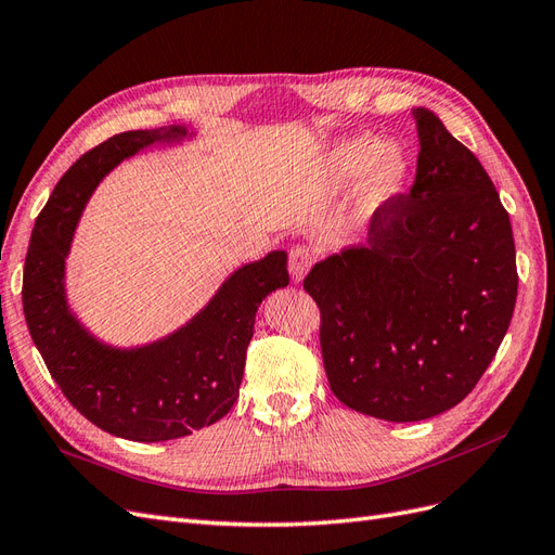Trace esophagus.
<instances>
[{"label":"esophagus","instance_id":"obj_1","mask_svg":"<svg viewBox=\"0 0 555 555\" xmlns=\"http://www.w3.org/2000/svg\"><path fill=\"white\" fill-rule=\"evenodd\" d=\"M312 263H314L312 249H308V247H294L289 251V273H292V280L296 284L304 282V278L308 275V271L312 268Z\"/></svg>","mask_w":555,"mask_h":555}]
</instances>
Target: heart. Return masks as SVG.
<instances>
[{
    "instance_id": "heart-1",
    "label": "heart",
    "mask_w": 555,
    "mask_h": 555,
    "mask_svg": "<svg viewBox=\"0 0 555 555\" xmlns=\"http://www.w3.org/2000/svg\"><path fill=\"white\" fill-rule=\"evenodd\" d=\"M324 173L331 188L343 190L359 182L354 215L359 222L373 217L405 190L410 157L400 145H389L375 133H359L335 143L324 157Z\"/></svg>"
}]
</instances>
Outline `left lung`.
<instances>
[{
	"mask_svg": "<svg viewBox=\"0 0 555 555\" xmlns=\"http://www.w3.org/2000/svg\"><path fill=\"white\" fill-rule=\"evenodd\" d=\"M412 117L422 145L412 194L304 282L322 310L333 393L398 424L438 416L475 389L518 289L512 222L489 173L433 111Z\"/></svg>",
	"mask_w": 555,
	"mask_h": 555,
	"instance_id": "obj_1",
	"label": "left lung"
}]
</instances>
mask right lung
I'll use <instances>...</instances> for the list:
<instances>
[{
    "label": "right lung",
    "instance_id": "add662e5",
    "mask_svg": "<svg viewBox=\"0 0 555 555\" xmlns=\"http://www.w3.org/2000/svg\"><path fill=\"white\" fill-rule=\"evenodd\" d=\"M196 137L188 125L117 133L62 176L31 231L23 280L31 340L66 400L115 438L166 442L220 422L238 398L259 306L289 284L287 251L273 249L229 273L182 326L131 347L102 340L72 308L66 259L99 184L143 150Z\"/></svg>",
    "mask_w": 555,
    "mask_h": 555
}]
</instances>
